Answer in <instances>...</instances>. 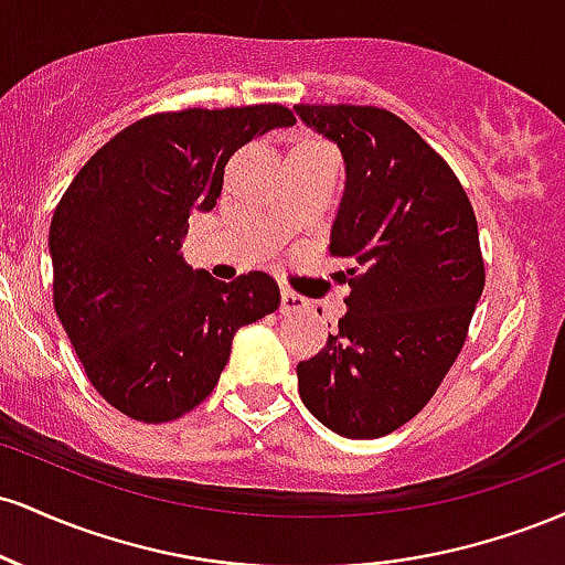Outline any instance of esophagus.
Masks as SVG:
<instances>
[{
    "mask_svg": "<svg viewBox=\"0 0 565 565\" xmlns=\"http://www.w3.org/2000/svg\"><path fill=\"white\" fill-rule=\"evenodd\" d=\"M305 308H308V300L302 295H297V291L287 287L281 289V313H300Z\"/></svg>",
    "mask_w": 565,
    "mask_h": 565,
    "instance_id": "34e87169",
    "label": "esophagus"
}]
</instances>
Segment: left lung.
Wrapping results in <instances>:
<instances>
[{
  "label": "left lung",
  "mask_w": 565,
  "mask_h": 565,
  "mask_svg": "<svg viewBox=\"0 0 565 565\" xmlns=\"http://www.w3.org/2000/svg\"><path fill=\"white\" fill-rule=\"evenodd\" d=\"M345 161L329 252L348 257V313L297 364L329 430L380 438L425 408L465 345L486 270L465 188L404 119L374 106H295Z\"/></svg>",
  "instance_id": "left-lung-1"
}]
</instances>
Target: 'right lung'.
Wrapping results in <instances>:
<instances>
[{
	"instance_id": "1",
	"label": "right lung",
	"mask_w": 565,
	"mask_h": 565,
	"mask_svg": "<svg viewBox=\"0 0 565 565\" xmlns=\"http://www.w3.org/2000/svg\"><path fill=\"white\" fill-rule=\"evenodd\" d=\"M291 125L276 103L148 116L63 193L50 223L55 313L95 391L127 417L159 425L199 406L238 329L281 302L263 270L217 281L180 246L188 217L215 210L233 153Z\"/></svg>"
}]
</instances>
